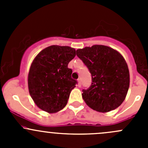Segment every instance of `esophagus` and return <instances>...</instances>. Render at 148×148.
Segmentation results:
<instances>
[{
    "instance_id": "1",
    "label": "esophagus",
    "mask_w": 148,
    "mask_h": 148,
    "mask_svg": "<svg viewBox=\"0 0 148 148\" xmlns=\"http://www.w3.org/2000/svg\"><path fill=\"white\" fill-rule=\"evenodd\" d=\"M77 82H78V86H81L82 85V83H81V80H80V79H79L78 80H77Z\"/></svg>"
}]
</instances>
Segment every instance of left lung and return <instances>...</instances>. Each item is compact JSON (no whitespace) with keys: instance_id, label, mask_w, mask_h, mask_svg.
Here are the masks:
<instances>
[{"instance_id":"8db88e82","label":"left lung","mask_w":148,"mask_h":148,"mask_svg":"<svg viewBox=\"0 0 148 148\" xmlns=\"http://www.w3.org/2000/svg\"><path fill=\"white\" fill-rule=\"evenodd\" d=\"M77 55L92 77L91 86L83 89L82 95L87 106L103 113L120 107L130 86L129 69L122 55L104 45L79 49Z\"/></svg>"}]
</instances>
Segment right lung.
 Instances as JSON below:
<instances>
[{
	"label": "right lung",
	"instance_id": "1",
	"mask_svg": "<svg viewBox=\"0 0 148 148\" xmlns=\"http://www.w3.org/2000/svg\"><path fill=\"white\" fill-rule=\"evenodd\" d=\"M76 50L67 46L52 45L43 49L31 63L28 74V92L37 107L56 113L66 105L77 82L71 78L68 64Z\"/></svg>",
	"mask_w": 148,
	"mask_h": 148
}]
</instances>
